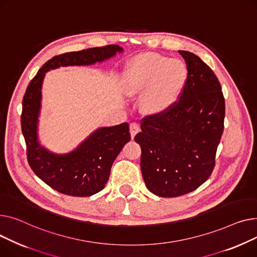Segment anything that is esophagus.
I'll list each match as a JSON object with an SVG mask.
<instances>
[{"instance_id": "34e87169", "label": "esophagus", "mask_w": 257, "mask_h": 257, "mask_svg": "<svg viewBox=\"0 0 257 257\" xmlns=\"http://www.w3.org/2000/svg\"><path fill=\"white\" fill-rule=\"evenodd\" d=\"M139 132H140V126H139V124H138V123L132 122V123L130 124V133H131V137H132V139H134V138H135V136L137 135Z\"/></svg>"}]
</instances>
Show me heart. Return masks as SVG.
Returning a JSON list of instances; mask_svg holds the SVG:
<instances>
[{"instance_id":"heart-1","label":"heart","mask_w":257,"mask_h":257,"mask_svg":"<svg viewBox=\"0 0 257 257\" xmlns=\"http://www.w3.org/2000/svg\"><path fill=\"white\" fill-rule=\"evenodd\" d=\"M187 78V67L180 60L145 53L135 57L126 65L122 73V89L128 97H137L145 92L143 112L161 115L178 101Z\"/></svg>"}]
</instances>
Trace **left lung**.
<instances>
[{
    "label": "left lung",
    "mask_w": 257,
    "mask_h": 257,
    "mask_svg": "<svg viewBox=\"0 0 257 257\" xmlns=\"http://www.w3.org/2000/svg\"><path fill=\"white\" fill-rule=\"evenodd\" d=\"M178 53L188 69L179 100L164 114L144 117L135 137L145 185L160 197L185 195L205 182L224 130L225 100L216 74L198 56Z\"/></svg>",
    "instance_id": "obj_1"
}]
</instances>
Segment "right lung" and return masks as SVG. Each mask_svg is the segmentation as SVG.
<instances>
[{
    "instance_id": "add662e5",
    "label": "right lung",
    "mask_w": 257,
    "mask_h": 257,
    "mask_svg": "<svg viewBox=\"0 0 257 257\" xmlns=\"http://www.w3.org/2000/svg\"><path fill=\"white\" fill-rule=\"evenodd\" d=\"M117 44L87 49L55 56L30 82L23 99L22 132L27 157L34 173L52 189L69 196L87 197L101 191L107 184L112 164L131 140L128 123L95 130L70 153L55 154L42 146L38 138L41 88L45 72L65 66L93 65L122 53Z\"/></svg>"
}]
</instances>
